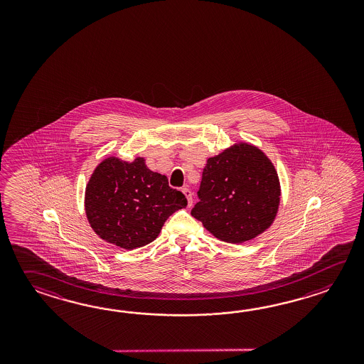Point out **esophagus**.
<instances>
[{"label":"esophagus","instance_id":"obj_1","mask_svg":"<svg viewBox=\"0 0 364 364\" xmlns=\"http://www.w3.org/2000/svg\"><path fill=\"white\" fill-rule=\"evenodd\" d=\"M182 193H185V196L187 198L188 207H191V205H193V193H191V190L185 187V188H182Z\"/></svg>","mask_w":364,"mask_h":364}]
</instances>
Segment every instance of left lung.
Instances as JSON below:
<instances>
[{
	"label": "left lung",
	"mask_w": 364,
	"mask_h": 364,
	"mask_svg": "<svg viewBox=\"0 0 364 364\" xmlns=\"http://www.w3.org/2000/svg\"><path fill=\"white\" fill-rule=\"evenodd\" d=\"M279 195L271 160L255 146L240 143L207 160L191 215L218 240L243 243L271 226Z\"/></svg>",
	"instance_id": "left-lung-1"
}]
</instances>
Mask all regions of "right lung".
Listing matches in <instances>:
<instances>
[{
	"label": "right lung",
	"instance_id": "right-lung-1",
	"mask_svg": "<svg viewBox=\"0 0 364 364\" xmlns=\"http://www.w3.org/2000/svg\"><path fill=\"white\" fill-rule=\"evenodd\" d=\"M85 215L95 232L118 247H143L157 238L176 210L186 208L185 195L166 176L149 171L143 157L132 163L108 157L85 187Z\"/></svg>",
	"mask_w": 364,
	"mask_h": 364
}]
</instances>
